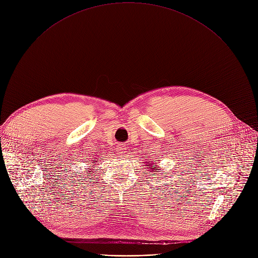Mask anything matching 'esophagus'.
Segmentation results:
<instances>
[{
  "label": "esophagus",
  "instance_id": "34e87169",
  "mask_svg": "<svg viewBox=\"0 0 258 258\" xmlns=\"http://www.w3.org/2000/svg\"><path fill=\"white\" fill-rule=\"evenodd\" d=\"M126 152V149H125V147L124 146H120L119 148H118V153H120V154H124Z\"/></svg>",
  "mask_w": 258,
  "mask_h": 258
}]
</instances>
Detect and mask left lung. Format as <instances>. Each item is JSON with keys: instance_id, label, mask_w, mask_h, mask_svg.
<instances>
[{"instance_id": "left-lung-1", "label": "left lung", "mask_w": 258, "mask_h": 258, "mask_svg": "<svg viewBox=\"0 0 258 258\" xmlns=\"http://www.w3.org/2000/svg\"><path fill=\"white\" fill-rule=\"evenodd\" d=\"M151 165L153 166L152 167H151ZM147 166H148V167H147V168H149V169H150V170H152V171H153V169H154V168H155V165H154V166H153V165H152V163H151V165H147Z\"/></svg>"}]
</instances>
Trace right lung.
I'll use <instances>...</instances> for the list:
<instances>
[{
  "instance_id": "1",
  "label": "right lung",
  "mask_w": 258,
  "mask_h": 258,
  "mask_svg": "<svg viewBox=\"0 0 258 258\" xmlns=\"http://www.w3.org/2000/svg\"><path fill=\"white\" fill-rule=\"evenodd\" d=\"M86 173H92V172H91V171H87Z\"/></svg>"
}]
</instances>
